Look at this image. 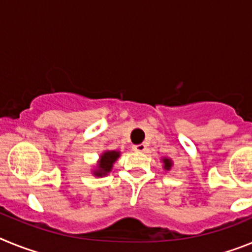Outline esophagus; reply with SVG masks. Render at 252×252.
Wrapping results in <instances>:
<instances>
[{"label":"esophagus","mask_w":252,"mask_h":252,"mask_svg":"<svg viewBox=\"0 0 252 252\" xmlns=\"http://www.w3.org/2000/svg\"><path fill=\"white\" fill-rule=\"evenodd\" d=\"M133 151H137V153H144L146 150L145 144H139V145H133L132 146Z\"/></svg>","instance_id":"esophagus-1"}]
</instances>
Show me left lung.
I'll list each match as a JSON object with an SVG mask.
<instances>
[{"instance_id": "8db88e82", "label": "left lung", "mask_w": 252, "mask_h": 252, "mask_svg": "<svg viewBox=\"0 0 252 252\" xmlns=\"http://www.w3.org/2000/svg\"><path fill=\"white\" fill-rule=\"evenodd\" d=\"M162 162H164V169H165V170H170V168L173 166V161H171L170 159H168V158H164V159H162Z\"/></svg>"}]
</instances>
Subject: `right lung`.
<instances>
[{
	"label": "right lung",
	"mask_w": 252,
	"mask_h": 252,
	"mask_svg": "<svg viewBox=\"0 0 252 252\" xmlns=\"http://www.w3.org/2000/svg\"><path fill=\"white\" fill-rule=\"evenodd\" d=\"M120 157V151H104L99 157L98 160V165H97V169L93 170V174L95 177H104L112 170L113 162L117 160V158Z\"/></svg>",
	"instance_id": "right-lung-1"
}]
</instances>
